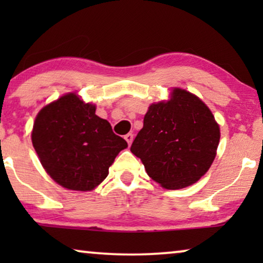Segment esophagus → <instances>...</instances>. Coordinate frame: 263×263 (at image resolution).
<instances>
[{"label":"esophagus","mask_w":263,"mask_h":263,"mask_svg":"<svg viewBox=\"0 0 263 263\" xmlns=\"http://www.w3.org/2000/svg\"><path fill=\"white\" fill-rule=\"evenodd\" d=\"M124 139H125V141L128 142V145L130 146V145H132V142H133V139H134V135H133L132 133H129V134L124 135Z\"/></svg>","instance_id":"34e87169"}]
</instances>
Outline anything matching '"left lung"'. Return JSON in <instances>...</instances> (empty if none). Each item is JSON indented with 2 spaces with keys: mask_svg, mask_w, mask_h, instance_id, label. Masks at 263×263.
I'll return each instance as SVG.
<instances>
[{
  "mask_svg": "<svg viewBox=\"0 0 263 263\" xmlns=\"http://www.w3.org/2000/svg\"><path fill=\"white\" fill-rule=\"evenodd\" d=\"M219 140V124L206 104L185 89L174 88L170 100L148 107L130 151L153 181L176 190L206 174Z\"/></svg>",
  "mask_w": 263,
  "mask_h": 263,
  "instance_id": "left-lung-1",
  "label": "left lung"
}]
</instances>
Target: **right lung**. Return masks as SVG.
I'll return each instance as SVG.
<instances>
[{
	"label": "right lung",
	"mask_w": 263,
	"mask_h": 263,
	"mask_svg": "<svg viewBox=\"0 0 263 263\" xmlns=\"http://www.w3.org/2000/svg\"><path fill=\"white\" fill-rule=\"evenodd\" d=\"M32 143L48 175L63 188L95 189L109 175L124 139L106 120L96 115V105L68 93L48 104L35 117Z\"/></svg>",
	"instance_id": "add662e5"
}]
</instances>
